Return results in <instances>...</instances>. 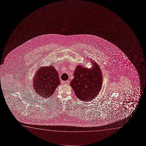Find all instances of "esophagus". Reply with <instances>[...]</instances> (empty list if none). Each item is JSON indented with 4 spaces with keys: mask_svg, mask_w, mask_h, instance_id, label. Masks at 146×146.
Returning <instances> with one entry per match:
<instances>
[{
    "mask_svg": "<svg viewBox=\"0 0 146 146\" xmlns=\"http://www.w3.org/2000/svg\"><path fill=\"white\" fill-rule=\"evenodd\" d=\"M64 83L65 84V85H68L69 84V83H70V82H69V81L67 80V81L64 82Z\"/></svg>",
    "mask_w": 146,
    "mask_h": 146,
    "instance_id": "esophagus-1",
    "label": "esophagus"
}]
</instances>
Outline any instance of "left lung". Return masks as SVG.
<instances>
[{"label":"left lung","instance_id":"8db88e82","mask_svg":"<svg viewBox=\"0 0 146 146\" xmlns=\"http://www.w3.org/2000/svg\"><path fill=\"white\" fill-rule=\"evenodd\" d=\"M91 62L92 67L90 69L77 66L74 71V78L70 82L77 98L85 102L95 98L102 87L101 71L96 62Z\"/></svg>","mask_w":146,"mask_h":146}]
</instances>
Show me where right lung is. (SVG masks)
Masks as SVG:
<instances>
[{"mask_svg":"<svg viewBox=\"0 0 146 146\" xmlns=\"http://www.w3.org/2000/svg\"><path fill=\"white\" fill-rule=\"evenodd\" d=\"M60 84L58 72L53 66L41 67L33 79V87L37 94L43 98L52 96Z\"/></svg>","mask_w":146,"mask_h":146,"instance_id":"right-lung-1","label":"right lung"}]
</instances>
